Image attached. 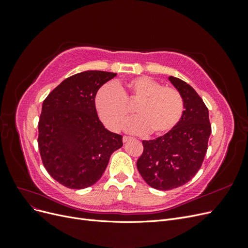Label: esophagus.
I'll list each match as a JSON object with an SVG mask.
<instances>
[{"instance_id":"34e87169","label":"esophagus","mask_w":248,"mask_h":248,"mask_svg":"<svg viewBox=\"0 0 248 248\" xmlns=\"http://www.w3.org/2000/svg\"><path fill=\"white\" fill-rule=\"evenodd\" d=\"M131 140V138H130V137H126V136H124V137H123V141H124V142L128 141V140Z\"/></svg>"}]
</instances>
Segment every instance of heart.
Listing matches in <instances>:
<instances>
[{
  "label": "heart",
  "mask_w": 248,
  "mask_h": 248,
  "mask_svg": "<svg viewBox=\"0 0 248 248\" xmlns=\"http://www.w3.org/2000/svg\"><path fill=\"white\" fill-rule=\"evenodd\" d=\"M138 118L126 125L133 133L162 136L180 122L184 110L183 97L176 88L162 87L159 81L139 77L117 88L106 85L96 94L95 107L108 129L119 131L130 114L128 104H136Z\"/></svg>",
  "instance_id": "obj_1"
}]
</instances>
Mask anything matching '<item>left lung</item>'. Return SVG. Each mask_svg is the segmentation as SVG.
Listing matches in <instances>:
<instances>
[{
    "instance_id": "1",
    "label": "left lung",
    "mask_w": 248,
    "mask_h": 248,
    "mask_svg": "<svg viewBox=\"0 0 248 248\" xmlns=\"http://www.w3.org/2000/svg\"><path fill=\"white\" fill-rule=\"evenodd\" d=\"M170 81L184 100L183 116L174 129L155 140H142L137 167L146 183L170 190L187 183L201 169L211 134L209 111L191 86L178 78Z\"/></svg>"
}]
</instances>
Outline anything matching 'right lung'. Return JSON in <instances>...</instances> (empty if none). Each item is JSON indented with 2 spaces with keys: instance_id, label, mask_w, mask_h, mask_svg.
<instances>
[{
  "instance_id": "obj_1",
  "label": "right lung",
  "mask_w": 248,
  "mask_h": 248,
  "mask_svg": "<svg viewBox=\"0 0 248 248\" xmlns=\"http://www.w3.org/2000/svg\"><path fill=\"white\" fill-rule=\"evenodd\" d=\"M117 73L90 70L66 78L44 99L38 123L43 166L56 181L71 189L95 184L110 155L123 146L97 115L99 88Z\"/></svg>"
}]
</instances>
